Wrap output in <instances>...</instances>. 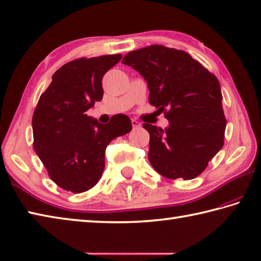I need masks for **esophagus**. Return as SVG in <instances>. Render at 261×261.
I'll list each match as a JSON object with an SVG mask.
<instances>
[{
    "label": "esophagus",
    "instance_id": "esophagus-1",
    "mask_svg": "<svg viewBox=\"0 0 261 261\" xmlns=\"http://www.w3.org/2000/svg\"><path fill=\"white\" fill-rule=\"evenodd\" d=\"M132 126L133 128H139V127H141V122L136 119H132Z\"/></svg>",
    "mask_w": 261,
    "mask_h": 261
}]
</instances>
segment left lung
<instances>
[{
    "label": "left lung",
    "instance_id": "left-lung-1",
    "mask_svg": "<svg viewBox=\"0 0 261 261\" xmlns=\"http://www.w3.org/2000/svg\"><path fill=\"white\" fill-rule=\"evenodd\" d=\"M122 63L147 83L151 106L169 126L143 124L150 134L149 161L166 178H195L224 145L226 118L220 84L189 53L150 45L127 53Z\"/></svg>",
    "mask_w": 261,
    "mask_h": 261
}]
</instances>
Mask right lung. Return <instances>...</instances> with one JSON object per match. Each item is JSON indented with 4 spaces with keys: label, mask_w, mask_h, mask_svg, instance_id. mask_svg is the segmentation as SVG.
I'll list each match as a JSON object with an SVG mask.
<instances>
[{
    "label": "right lung",
    "mask_w": 261,
    "mask_h": 261,
    "mask_svg": "<svg viewBox=\"0 0 261 261\" xmlns=\"http://www.w3.org/2000/svg\"><path fill=\"white\" fill-rule=\"evenodd\" d=\"M121 54L80 58L54 72L33 115L34 150L48 176L72 193L92 189L105 169L108 144L132 130L126 115L100 124L86 115L103 97L102 78Z\"/></svg>",
    "instance_id": "1"
}]
</instances>
